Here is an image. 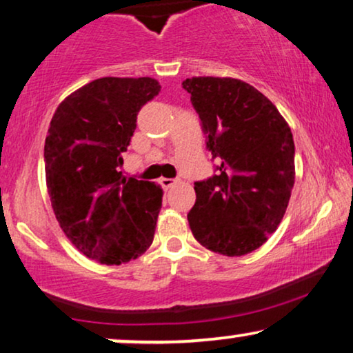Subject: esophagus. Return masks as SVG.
Wrapping results in <instances>:
<instances>
[{"instance_id":"1","label":"esophagus","mask_w":353,"mask_h":353,"mask_svg":"<svg viewBox=\"0 0 353 353\" xmlns=\"http://www.w3.org/2000/svg\"><path fill=\"white\" fill-rule=\"evenodd\" d=\"M159 183H161L163 190H170V188L176 183V180H173V178H161Z\"/></svg>"}]
</instances>
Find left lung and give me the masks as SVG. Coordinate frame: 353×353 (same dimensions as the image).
<instances>
[{"instance_id": "8db88e82", "label": "left lung", "mask_w": 353, "mask_h": 353, "mask_svg": "<svg viewBox=\"0 0 353 353\" xmlns=\"http://www.w3.org/2000/svg\"><path fill=\"white\" fill-rule=\"evenodd\" d=\"M199 114L216 175L196 181L188 214L196 241L239 257L259 249L286 214L296 178L291 128L267 96L230 77L183 80Z\"/></svg>"}]
</instances>
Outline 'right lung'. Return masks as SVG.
Instances as JSON below:
<instances>
[{"label":"right lung","instance_id":"add662e5","mask_svg":"<svg viewBox=\"0 0 353 353\" xmlns=\"http://www.w3.org/2000/svg\"><path fill=\"white\" fill-rule=\"evenodd\" d=\"M151 77H103L57 105L45 141L46 188L67 239L88 259L120 265L152 244L162 188L122 176L137 115L159 94Z\"/></svg>","mask_w":353,"mask_h":353}]
</instances>
